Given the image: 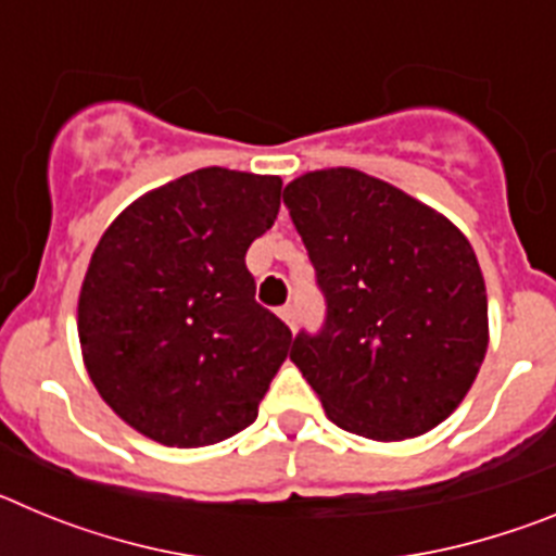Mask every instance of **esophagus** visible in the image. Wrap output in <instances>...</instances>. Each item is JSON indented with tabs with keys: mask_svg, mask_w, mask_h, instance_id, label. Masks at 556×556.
<instances>
[{
	"mask_svg": "<svg viewBox=\"0 0 556 556\" xmlns=\"http://www.w3.org/2000/svg\"><path fill=\"white\" fill-rule=\"evenodd\" d=\"M278 314H281V320L294 331V326H298V308H294L292 303H287V306H281V312Z\"/></svg>",
	"mask_w": 556,
	"mask_h": 556,
	"instance_id": "34e87169",
	"label": "esophagus"
}]
</instances>
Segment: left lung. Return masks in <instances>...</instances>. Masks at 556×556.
<instances>
[{"mask_svg": "<svg viewBox=\"0 0 556 556\" xmlns=\"http://www.w3.org/2000/svg\"><path fill=\"white\" fill-rule=\"evenodd\" d=\"M326 301L294 365L339 429L367 440L426 434L468 395L488 353V292L470 242L445 217L356 169L283 189Z\"/></svg>", "mask_w": 556, "mask_h": 556, "instance_id": "1", "label": "left lung"}]
</instances>
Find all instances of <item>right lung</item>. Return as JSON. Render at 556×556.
I'll return each instance as SVG.
<instances>
[{"instance_id": "right-lung-1", "label": "right lung", "mask_w": 556, "mask_h": 556, "mask_svg": "<svg viewBox=\"0 0 556 556\" xmlns=\"http://www.w3.org/2000/svg\"><path fill=\"white\" fill-rule=\"evenodd\" d=\"M281 178L189 172L102 233L77 306L83 358L102 401L172 448L248 429L292 331L255 303L244 255L273 228Z\"/></svg>"}]
</instances>
